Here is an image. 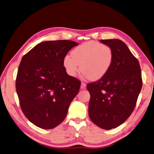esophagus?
Instances as JSON below:
<instances>
[{"mask_svg":"<svg viewBox=\"0 0 154 154\" xmlns=\"http://www.w3.org/2000/svg\"><path fill=\"white\" fill-rule=\"evenodd\" d=\"M85 87H86V84H85V83H83V82L81 83V89H85Z\"/></svg>","mask_w":154,"mask_h":154,"instance_id":"1","label":"esophagus"}]
</instances>
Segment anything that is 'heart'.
I'll list each match as a JSON object with an SVG mask.
<instances>
[{
  "instance_id": "heart-1",
  "label": "heart",
  "mask_w": 154,
  "mask_h": 154,
  "mask_svg": "<svg viewBox=\"0 0 154 154\" xmlns=\"http://www.w3.org/2000/svg\"><path fill=\"white\" fill-rule=\"evenodd\" d=\"M113 53L111 47L97 41L81 44L63 59L66 71L71 77L81 71L89 79L96 81L106 75L112 65Z\"/></svg>"
}]
</instances>
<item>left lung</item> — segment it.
Segmentation results:
<instances>
[{
    "mask_svg": "<svg viewBox=\"0 0 154 154\" xmlns=\"http://www.w3.org/2000/svg\"><path fill=\"white\" fill-rule=\"evenodd\" d=\"M112 49L113 61L101 79L88 83L89 116L93 123L104 129L118 127L131 116L142 87L138 60L119 39L101 40Z\"/></svg>",
    "mask_w": 154,
    "mask_h": 154,
    "instance_id": "8db88e82",
    "label": "left lung"
}]
</instances>
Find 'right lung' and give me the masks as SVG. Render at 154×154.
Returning a JSON list of instances; mask_svg holds the SVG:
<instances>
[{"label":"right lung","mask_w":154,"mask_h":154,"mask_svg":"<svg viewBox=\"0 0 154 154\" xmlns=\"http://www.w3.org/2000/svg\"><path fill=\"white\" fill-rule=\"evenodd\" d=\"M78 43L68 40L45 41L23 57L16 90L24 115L37 127L49 129L62 123L81 81L63 65L68 51Z\"/></svg>","instance_id":"add662e5"}]
</instances>
